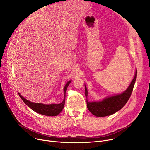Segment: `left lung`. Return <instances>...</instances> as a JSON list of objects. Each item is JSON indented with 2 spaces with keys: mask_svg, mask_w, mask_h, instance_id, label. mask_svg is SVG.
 <instances>
[{
  "mask_svg": "<svg viewBox=\"0 0 150 150\" xmlns=\"http://www.w3.org/2000/svg\"><path fill=\"white\" fill-rule=\"evenodd\" d=\"M137 75V71H136L134 77L131 82V84L122 94L107 98L99 102H97V101L96 102H95V101L94 102H89L88 100H86V105H87L88 110L96 117H103L112 115L122 109L127 103L131 96L135 81H136ZM85 94L86 98L88 95V91L86 86Z\"/></svg>",
  "mask_w": 150,
  "mask_h": 150,
  "instance_id": "1",
  "label": "left lung"
}]
</instances>
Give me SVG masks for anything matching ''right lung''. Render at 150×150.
Listing matches in <instances>:
<instances>
[{
    "label": "right lung",
    "mask_w": 150,
    "mask_h": 150,
    "mask_svg": "<svg viewBox=\"0 0 150 150\" xmlns=\"http://www.w3.org/2000/svg\"><path fill=\"white\" fill-rule=\"evenodd\" d=\"M71 81H69L66 83L65 87L64 88V99L63 100L62 102L59 104H50V105H45L42 103H33L31 101L24 98L22 95L18 93L20 97L23 100V101L25 103L28 107H30L32 110L34 112L40 113L41 115H46V116H51V117H55L57 115H59L63 110L65 105V92L67 87H68Z\"/></svg>",
    "instance_id": "1"
}]
</instances>
